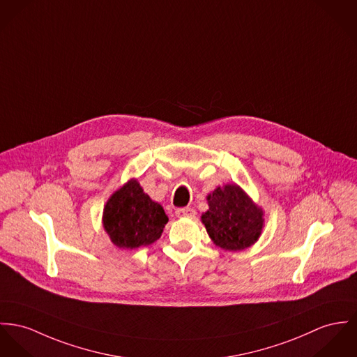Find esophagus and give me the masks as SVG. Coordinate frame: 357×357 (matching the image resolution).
Listing matches in <instances>:
<instances>
[{"label": "esophagus", "mask_w": 357, "mask_h": 357, "mask_svg": "<svg viewBox=\"0 0 357 357\" xmlns=\"http://www.w3.org/2000/svg\"><path fill=\"white\" fill-rule=\"evenodd\" d=\"M175 215L178 218H194L195 216V211L192 208H189V206L179 208V209L175 211Z\"/></svg>", "instance_id": "1"}]
</instances>
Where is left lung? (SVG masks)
Segmentation results:
<instances>
[{"label": "left lung", "mask_w": 357, "mask_h": 357, "mask_svg": "<svg viewBox=\"0 0 357 357\" xmlns=\"http://www.w3.org/2000/svg\"><path fill=\"white\" fill-rule=\"evenodd\" d=\"M208 204L209 211L201 220L216 246L238 251L257 242L264 225L262 211L239 186L218 188L208 195Z\"/></svg>", "instance_id": "8db88e82"}]
</instances>
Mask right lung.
<instances>
[{
  "instance_id": "add662e5",
  "label": "right lung",
  "mask_w": 357,
  "mask_h": 357,
  "mask_svg": "<svg viewBox=\"0 0 357 357\" xmlns=\"http://www.w3.org/2000/svg\"><path fill=\"white\" fill-rule=\"evenodd\" d=\"M168 218L165 209L142 192L137 181L114 192L105 208L103 225L119 248L148 246L158 241Z\"/></svg>"
}]
</instances>
